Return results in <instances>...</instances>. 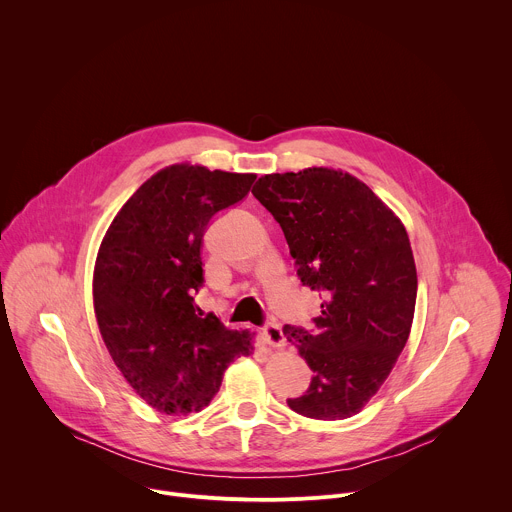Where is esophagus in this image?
I'll return each instance as SVG.
<instances>
[{
  "mask_svg": "<svg viewBox=\"0 0 512 512\" xmlns=\"http://www.w3.org/2000/svg\"><path fill=\"white\" fill-rule=\"evenodd\" d=\"M263 334L271 346H285V336H283V330L279 324H267L263 328Z\"/></svg>",
  "mask_w": 512,
  "mask_h": 512,
  "instance_id": "1",
  "label": "esophagus"
}]
</instances>
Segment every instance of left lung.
Returning a JSON list of instances; mask_svg holds the SVG:
<instances>
[{
  "mask_svg": "<svg viewBox=\"0 0 512 512\" xmlns=\"http://www.w3.org/2000/svg\"><path fill=\"white\" fill-rule=\"evenodd\" d=\"M253 196L279 223L302 283L324 298L312 330L283 326L314 371L287 405L312 419L352 417L409 338L417 271L407 231L367 184L328 168L263 176Z\"/></svg>",
  "mask_w": 512,
  "mask_h": 512,
  "instance_id": "1",
  "label": "left lung"
}]
</instances>
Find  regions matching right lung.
I'll return each mask as SVG.
<instances>
[{"mask_svg": "<svg viewBox=\"0 0 512 512\" xmlns=\"http://www.w3.org/2000/svg\"><path fill=\"white\" fill-rule=\"evenodd\" d=\"M255 178L170 166L139 186L101 243L93 277L101 336L127 383L162 413L206 407L229 362L253 350V334L202 314L194 296L212 216L241 202Z\"/></svg>", "mask_w": 512, "mask_h": 512, "instance_id": "right-lung-1", "label": "right lung"}]
</instances>
